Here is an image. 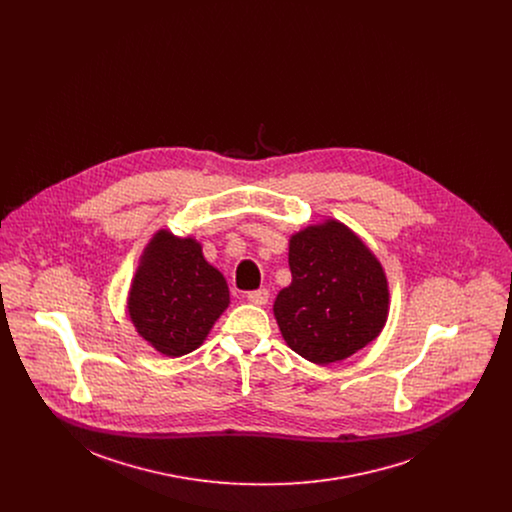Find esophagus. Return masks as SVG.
Returning a JSON list of instances; mask_svg holds the SVG:
<instances>
[{"instance_id": "34e87169", "label": "esophagus", "mask_w": 512, "mask_h": 512, "mask_svg": "<svg viewBox=\"0 0 512 512\" xmlns=\"http://www.w3.org/2000/svg\"><path fill=\"white\" fill-rule=\"evenodd\" d=\"M268 290H254V292L246 293V299L254 305H264L268 301Z\"/></svg>"}]
</instances>
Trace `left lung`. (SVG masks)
I'll return each instance as SVG.
<instances>
[{"mask_svg": "<svg viewBox=\"0 0 512 512\" xmlns=\"http://www.w3.org/2000/svg\"><path fill=\"white\" fill-rule=\"evenodd\" d=\"M292 284L278 293L274 315L297 355L329 365L378 337L388 315V284L365 242L337 220L293 234Z\"/></svg>", "mask_w": 512, "mask_h": 512, "instance_id": "obj_1", "label": "left lung"}]
</instances>
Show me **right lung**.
<instances>
[{"label": "right lung", "instance_id": "obj_1", "mask_svg": "<svg viewBox=\"0 0 512 512\" xmlns=\"http://www.w3.org/2000/svg\"><path fill=\"white\" fill-rule=\"evenodd\" d=\"M228 286L193 238L159 230L136 272L128 313L138 333L167 357L195 351L228 307Z\"/></svg>", "mask_w": 512, "mask_h": 512}]
</instances>
